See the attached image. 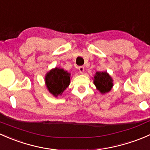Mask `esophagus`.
Instances as JSON below:
<instances>
[{"instance_id":"obj_1","label":"esophagus","mask_w":150,"mask_h":150,"mask_svg":"<svg viewBox=\"0 0 150 150\" xmlns=\"http://www.w3.org/2000/svg\"><path fill=\"white\" fill-rule=\"evenodd\" d=\"M79 72L81 74L84 73V66H79Z\"/></svg>"}]
</instances>
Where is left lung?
<instances>
[{
	"label": "left lung",
	"instance_id": "left-lung-1",
	"mask_svg": "<svg viewBox=\"0 0 150 150\" xmlns=\"http://www.w3.org/2000/svg\"><path fill=\"white\" fill-rule=\"evenodd\" d=\"M94 83L101 93L108 92L112 87V80L107 72H97L94 76Z\"/></svg>",
	"mask_w": 150,
	"mask_h": 150
}]
</instances>
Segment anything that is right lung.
I'll list each match as a JSON object with an SVG mask.
<instances>
[{"mask_svg":"<svg viewBox=\"0 0 150 150\" xmlns=\"http://www.w3.org/2000/svg\"><path fill=\"white\" fill-rule=\"evenodd\" d=\"M70 76V74L58 68L48 72L45 76V83L49 92L55 97L62 95L69 85Z\"/></svg>","mask_w":150,"mask_h":150,"instance_id":"obj_1","label":"right lung"}]
</instances>
